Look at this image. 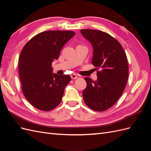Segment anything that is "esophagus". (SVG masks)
<instances>
[{"label": "esophagus", "mask_w": 151, "mask_h": 151, "mask_svg": "<svg viewBox=\"0 0 151 151\" xmlns=\"http://www.w3.org/2000/svg\"><path fill=\"white\" fill-rule=\"evenodd\" d=\"M70 77H71L72 79H77V76L76 74H72V75L70 76Z\"/></svg>", "instance_id": "esophagus-1"}]
</instances>
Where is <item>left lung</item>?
I'll list each match as a JSON object with an SVG mask.
<instances>
[{
  "label": "left lung",
  "instance_id": "8db88e82",
  "mask_svg": "<svg viewBox=\"0 0 151 151\" xmlns=\"http://www.w3.org/2000/svg\"><path fill=\"white\" fill-rule=\"evenodd\" d=\"M81 33L92 45V63L100 69L97 81L84 78V101L93 110L103 111L113 106L124 91L129 76L127 57L121 44L105 32L81 29Z\"/></svg>",
  "mask_w": 151,
  "mask_h": 151
}]
</instances>
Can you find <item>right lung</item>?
<instances>
[{
    "instance_id": "add662e5",
    "label": "right lung",
    "mask_w": 151,
    "mask_h": 151,
    "mask_svg": "<svg viewBox=\"0 0 151 151\" xmlns=\"http://www.w3.org/2000/svg\"><path fill=\"white\" fill-rule=\"evenodd\" d=\"M72 31H46L32 38L19 58L22 91L29 103L48 111L60 103L69 75L53 74L52 63L57 60L64 45L75 35Z\"/></svg>"
}]
</instances>
